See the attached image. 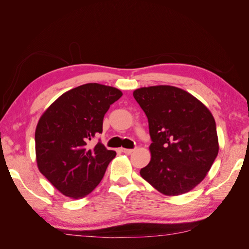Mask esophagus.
<instances>
[{
	"label": "esophagus",
	"instance_id": "esophagus-1",
	"mask_svg": "<svg viewBox=\"0 0 249 249\" xmlns=\"http://www.w3.org/2000/svg\"><path fill=\"white\" fill-rule=\"evenodd\" d=\"M122 152L124 154H131L134 152V148H122Z\"/></svg>",
	"mask_w": 249,
	"mask_h": 249
}]
</instances>
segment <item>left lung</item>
I'll return each instance as SVG.
<instances>
[{"instance_id":"8db88e82","label":"left lung","mask_w":249,"mask_h":249,"mask_svg":"<svg viewBox=\"0 0 249 249\" xmlns=\"http://www.w3.org/2000/svg\"><path fill=\"white\" fill-rule=\"evenodd\" d=\"M148 119L152 159L141 177L159 192L176 196L206 178L219 145L212 113L185 90L159 85L133 92Z\"/></svg>"}]
</instances>
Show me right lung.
<instances>
[{
    "instance_id": "1",
    "label": "right lung",
    "mask_w": 249,
    "mask_h": 249,
    "mask_svg": "<svg viewBox=\"0 0 249 249\" xmlns=\"http://www.w3.org/2000/svg\"><path fill=\"white\" fill-rule=\"evenodd\" d=\"M120 90L88 83L63 93L41 115L35 131L39 171L65 196L85 197L100 184L116 156L99 141L88 142L103 132V119Z\"/></svg>"
}]
</instances>
